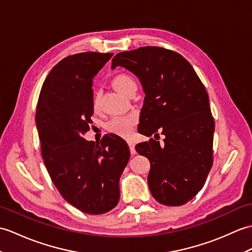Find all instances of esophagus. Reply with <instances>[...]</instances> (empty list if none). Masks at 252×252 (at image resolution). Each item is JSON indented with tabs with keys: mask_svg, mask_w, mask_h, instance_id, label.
I'll return each instance as SVG.
<instances>
[{
	"mask_svg": "<svg viewBox=\"0 0 252 252\" xmlns=\"http://www.w3.org/2000/svg\"><path fill=\"white\" fill-rule=\"evenodd\" d=\"M127 145L128 147H130V151H131V155H135L136 154V150H135V144H134L133 140H127Z\"/></svg>",
	"mask_w": 252,
	"mask_h": 252,
	"instance_id": "34e87169",
	"label": "esophagus"
}]
</instances>
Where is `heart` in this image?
I'll return each mask as SVG.
<instances>
[{
	"instance_id": "heart-1",
	"label": "heart",
	"mask_w": 252,
	"mask_h": 252,
	"mask_svg": "<svg viewBox=\"0 0 252 252\" xmlns=\"http://www.w3.org/2000/svg\"><path fill=\"white\" fill-rule=\"evenodd\" d=\"M113 86L117 91H119L122 94H127L131 90H134L137 88L136 81L132 76L127 74H118L113 78ZM98 102V94L94 95L93 98V105L96 106ZM136 122V117L134 115L128 116H118L115 117L108 124V130L115 134H118L120 136H128L131 135L133 131V126Z\"/></svg>"
}]
</instances>
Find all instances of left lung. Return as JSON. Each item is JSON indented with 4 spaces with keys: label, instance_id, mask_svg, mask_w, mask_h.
Wrapping results in <instances>:
<instances>
[{
    "label": "left lung",
    "instance_id": "obj_1",
    "mask_svg": "<svg viewBox=\"0 0 252 252\" xmlns=\"http://www.w3.org/2000/svg\"><path fill=\"white\" fill-rule=\"evenodd\" d=\"M116 66L136 75L143 86L138 132L164 135L162 144L150 138L135 147L150 161L151 194L166 206L184 205L203 188L213 166L215 121L205 87L183 56L161 47L120 52L113 58Z\"/></svg>",
    "mask_w": 252,
    "mask_h": 252
}]
</instances>
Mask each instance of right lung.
<instances>
[{"label": "right lung", "instance_id": "1", "mask_svg": "<svg viewBox=\"0 0 252 252\" xmlns=\"http://www.w3.org/2000/svg\"><path fill=\"white\" fill-rule=\"evenodd\" d=\"M113 54L81 52L64 58L47 76L35 122L45 166L64 200L86 214L101 215L119 202V179L130 159L124 139L101 144L83 136L93 115V78Z\"/></svg>", "mask_w": 252, "mask_h": 252}]
</instances>
